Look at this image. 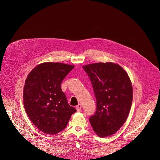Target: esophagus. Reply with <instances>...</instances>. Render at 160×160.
<instances>
[{"instance_id":"1","label":"esophagus","mask_w":160,"mask_h":160,"mask_svg":"<svg viewBox=\"0 0 160 160\" xmlns=\"http://www.w3.org/2000/svg\"><path fill=\"white\" fill-rule=\"evenodd\" d=\"M81 108H82V105L81 104H79L78 105H77L76 107V108L78 112H80L81 110Z\"/></svg>"}]
</instances>
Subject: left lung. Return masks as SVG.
<instances>
[{
    "instance_id": "8db88e82",
    "label": "left lung",
    "mask_w": 160,
    "mask_h": 160,
    "mask_svg": "<svg viewBox=\"0 0 160 160\" xmlns=\"http://www.w3.org/2000/svg\"><path fill=\"white\" fill-rule=\"evenodd\" d=\"M90 78L97 110L89 121L100 137L112 136L126 122L132 102V85L127 72L112 62L83 66Z\"/></svg>"
}]
</instances>
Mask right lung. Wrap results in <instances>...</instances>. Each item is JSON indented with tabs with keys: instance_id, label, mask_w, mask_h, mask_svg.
I'll return each instance as SVG.
<instances>
[{
	"instance_id": "obj_1",
	"label": "right lung",
	"mask_w": 160,
	"mask_h": 160,
	"mask_svg": "<svg viewBox=\"0 0 160 160\" xmlns=\"http://www.w3.org/2000/svg\"><path fill=\"white\" fill-rule=\"evenodd\" d=\"M73 65L45 62L28 74L23 88V103L31 122L42 132L55 134L63 130L76 110L68 103L61 89Z\"/></svg>"
}]
</instances>
